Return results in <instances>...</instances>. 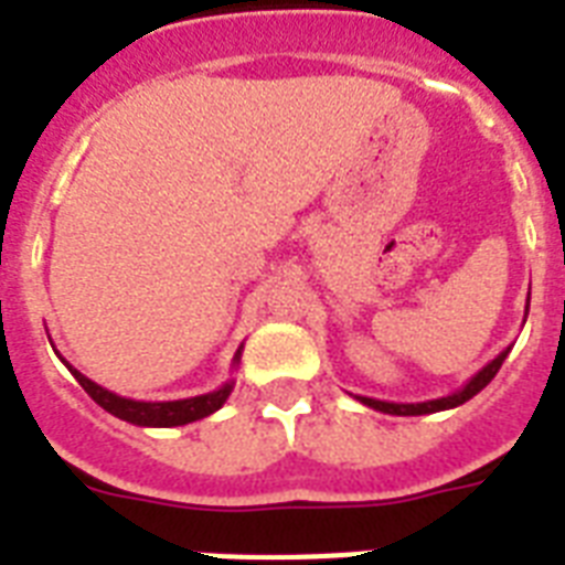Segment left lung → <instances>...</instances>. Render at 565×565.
<instances>
[{
    "instance_id": "1",
    "label": "left lung",
    "mask_w": 565,
    "mask_h": 565,
    "mask_svg": "<svg viewBox=\"0 0 565 565\" xmlns=\"http://www.w3.org/2000/svg\"><path fill=\"white\" fill-rule=\"evenodd\" d=\"M527 301H531V296H527ZM525 319H527V305H525ZM508 354H510V349H504V352H501L495 361L487 363L481 372H475V375L469 377L463 386H460V390H455L451 395H443V398H430V402H416V404L381 402V398H366V395H354V398H358L361 404H366V407H372V411L390 413V416H425V413L451 411V407H457V404L469 402L472 395L481 393L483 386L490 384L492 377H495V372L501 370V363H504V358H508Z\"/></svg>"
}]
</instances>
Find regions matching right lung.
<instances>
[{
    "label": "right lung",
    "instance_id": "right-lung-1",
    "mask_svg": "<svg viewBox=\"0 0 565 565\" xmlns=\"http://www.w3.org/2000/svg\"><path fill=\"white\" fill-rule=\"evenodd\" d=\"M66 363V361H64ZM239 363V349L234 354V366ZM70 366V363H66ZM70 372L75 375V381L87 390L93 402L105 407L108 413H114L117 419L131 422V425H140V428H175V425H188V422L204 419V416H211L225 404V398L234 390V377L225 381L220 390H213V393L204 395H193V398H179V402H135V398H126V395H117L99 386L96 381H90L87 375H82L78 370L70 366Z\"/></svg>",
    "mask_w": 565,
    "mask_h": 565
}]
</instances>
